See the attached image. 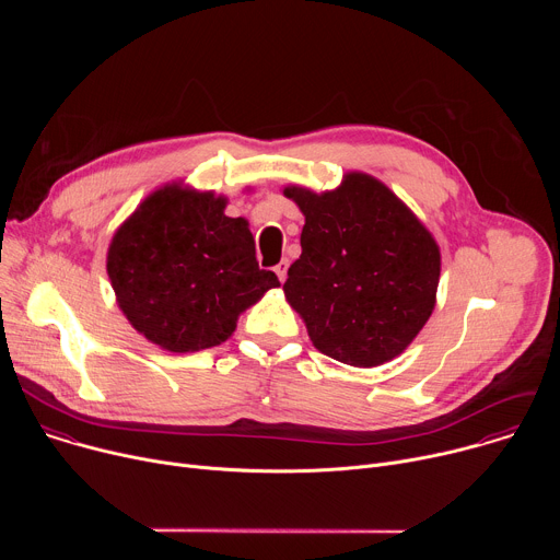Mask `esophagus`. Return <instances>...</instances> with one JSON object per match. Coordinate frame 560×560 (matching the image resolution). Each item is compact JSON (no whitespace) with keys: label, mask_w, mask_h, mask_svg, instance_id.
I'll use <instances>...</instances> for the list:
<instances>
[{"label":"esophagus","mask_w":560,"mask_h":560,"mask_svg":"<svg viewBox=\"0 0 560 560\" xmlns=\"http://www.w3.org/2000/svg\"><path fill=\"white\" fill-rule=\"evenodd\" d=\"M288 266H290V261L288 259H281L277 266H275V272H277V277H279V281L283 283L285 281V277H288Z\"/></svg>","instance_id":"34e87169"}]
</instances>
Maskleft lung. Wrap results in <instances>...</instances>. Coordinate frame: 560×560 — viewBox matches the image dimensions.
Segmentation results:
<instances>
[{
	"instance_id": "8db88e82",
	"label": "left lung",
	"mask_w": 560,
	"mask_h": 560,
	"mask_svg": "<svg viewBox=\"0 0 560 560\" xmlns=\"http://www.w3.org/2000/svg\"><path fill=\"white\" fill-rule=\"evenodd\" d=\"M283 195L305 217L283 292L314 348L354 368L401 354L436 303L441 253L430 230L365 173L322 195L299 186Z\"/></svg>"
}]
</instances>
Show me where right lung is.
<instances>
[{"label":"right lung","mask_w":560,"mask_h":560,"mask_svg":"<svg viewBox=\"0 0 560 560\" xmlns=\"http://www.w3.org/2000/svg\"><path fill=\"white\" fill-rule=\"evenodd\" d=\"M225 197L171 184L117 228L106 270L130 326L168 352H199L232 337L236 318L279 279L261 270L244 217Z\"/></svg>","instance_id":"add662e5"}]
</instances>
